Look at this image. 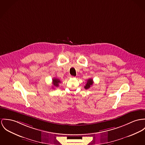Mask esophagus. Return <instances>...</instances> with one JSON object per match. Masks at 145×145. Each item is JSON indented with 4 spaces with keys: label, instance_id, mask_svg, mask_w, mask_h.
Returning a JSON list of instances; mask_svg holds the SVG:
<instances>
[{
    "label": "esophagus",
    "instance_id": "esophagus-1",
    "mask_svg": "<svg viewBox=\"0 0 145 145\" xmlns=\"http://www.w3.org/2000/svg\"><path fill=\"white\" fill-rule=\"evenodd\" d=\"M74 77H73V76H69V78H74Z\"/></svg>",
    "mask_w": 145,
    "mask_h": 145
}]
</instances>
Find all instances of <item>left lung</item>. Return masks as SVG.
Returning <instances> with one entry per match:
<instances>
[{
    "instance_id": "1",
    "label": "left lung",
    "mask_w": 145,
    "mask_h": 145,
    "mask_svg": "<svg viewBox=\"0 0 145 145\" xmlns=\"http://www.w3.org/2000/svg\"><path fill=\"white\" fill-rule=\"evenodd\" d=\"M93 80L92 79L90 78L88 79L87 82V84H86V86H84V88L86 89H88L90 88L91 87V86L93 85Z\"/></svg>"
}]
</instances>
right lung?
I'll return each mask as SVG.
<instances>
[{"mask_svg":"<svg viewBox=\"0 0 145 145\" xmlns=\"http://www.w3.org/2000/svg\"><path fill=\"white\" fill-rule=\"evenodd\" d=\"M61 83V81L58 78H54L52 79V84L54 87H58L59 86V83Z\"/></svg>","mask_w":145,"mask_h":145,"instance_id":"add662e5","label":"right lung"}]
</instances>
